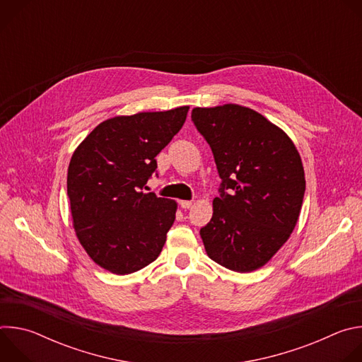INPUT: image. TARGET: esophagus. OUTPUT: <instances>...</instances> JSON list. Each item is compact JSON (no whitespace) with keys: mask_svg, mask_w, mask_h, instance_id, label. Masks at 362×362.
<instances>
[{"mask_svg":"<svg viewBox=\"0 0 362 362\" xmlns=\"http://www.w3.org/2000/svg\"><path fill=\"white\" fill-rule=\"evenodd\" d=\"M179 204H180L182 209H190L192 208V202L190 200H180Z\"/></svg>","mask_w":362,"mask_h":362,"instance_id":"obj_1","label":"esophagus"}]
</instances>
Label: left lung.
I'll use <instances>...</instances> for the list:
<instances>
[{"label":"left lung","mask_w":362,"mask_h":362,"mask_svg":"<svg viewBox=\"0 0 362 362\" xmlns=\"http://www.w3.org/2000/svg\"><path fill=\"white\" fill-rule=\"evenodd\" d=\"M192 120L222 179L212 219L200 229L206 253L235 272L259 269L298 222L305 193L299 153L282 129L249 107H194Z\"/></svg>","instance_id":"obj_1"}]
</instances>
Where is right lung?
<instances>
[{
	"label": "right lung",
	"mask_w": 362,
	"mask_h": 362,
	"mask_svg": "<svg viewBox=\"0 0 362 362\" xmlns=\"http://www.w3.org/2000/svg\"><path fill=\"white\" fill-rule=\"evenodd\" d=\"M187 112L182 106L109 119L73 153L67 173L73 226L87 255L112 274L136 272L162 252L177 203L143 187Z\"/></svg>",
	"instance_id": "obj_1"
}]
</instances>
